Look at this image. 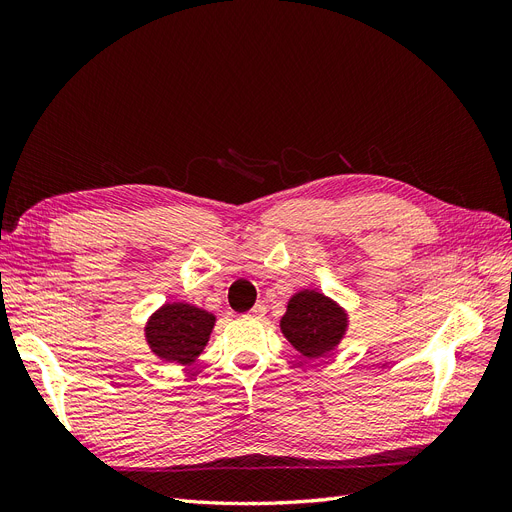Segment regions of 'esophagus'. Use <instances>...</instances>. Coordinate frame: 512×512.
Returning a JSON list of instances; mask_svg holds the SVG:
<instances>
[{"label": "esophagus", "mask_w": 512, "mask_h": 512, "mask_svg": "<svg viewBox=\"0 0 512 512\" xmlns=\"http://www.w3.org/2000/svg\"><path fill=\"white\" fill-rule=\"evenodd\" d=\"M265 314H267V305L265 303H256L252 309H250V318H256V320H260V318H265Z\"/></svg>", "instance_id": "esophagus-1"}]
</instances>
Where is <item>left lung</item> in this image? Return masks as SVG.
Returning <instances> with one entry per match:
<instances>
[{
    "label": "left lung",
    "instance_id": "1",
    "mask_svg": "<svg viewBox=\"0 0 512 512\" xmlns=\"http://www.w3.org/2000/svg\"><path fill=\"white\" fill-rule=\"evenodd\" d=\"M280 327L288 342L307 359L329 354L342 342L348 329V314L318 290L292 294Z\"/></svg>",
    "mask_w": 512,
    "mask_h": 512
}]
</instances>
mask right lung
<instances>
[{
    "label": "right lung",
    "instance_id": "obj_1",
    "mask_svg": "<svg viewBox=\"0 0 512 512\" xmlns=\"http://www.w3.org/2000/svg\"><path fill=\"white\" fill-rule=\"evenodd\" d=\"M215 316L190 303H164L145 327L151 352L162 361L190 365L205 350Z\"/></svg>",
    "mask_w": 512,
    "mask_h": 512
}]
</instances>
